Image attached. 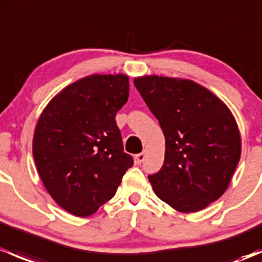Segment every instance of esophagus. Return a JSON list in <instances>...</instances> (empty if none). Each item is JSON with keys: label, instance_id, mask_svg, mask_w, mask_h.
<instances>
[{"label": "esophagus", "instance_id": "34e87169", "mask_svg": "<svg viewBox=\"0 0 262 262\" xmlns=\"http://www.w3.org/2000/svg\"><path fill=\"white\" fill-rule=\"evenodd\" d=\"M146 156H147L146 150H143V152H142V153H139V155H137V156H136V162H137V163H142L144 160H146Z\"/></svg>", "mask_w": 262, "mask_h": 262}]
</instances>
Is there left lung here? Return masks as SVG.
Instances as JSON below:
<instances>
[{"label": "left lung", "instance_id": "left-lung-1", "mask_svg": "<svg viewBox=\"0 0 262 262\" xmlns=\"http://www.w3.org/2000/svg\"><path fill=\"white\" fill-rule=\"evenodd\" d=\"M165 134L163 166L148 176L155 194L180 213L207 208L228 189L241 158L238 125L226 104L186 78H134Z\"/></svg>", "mask_w": 262, "mask_h": 262}]
</instances>
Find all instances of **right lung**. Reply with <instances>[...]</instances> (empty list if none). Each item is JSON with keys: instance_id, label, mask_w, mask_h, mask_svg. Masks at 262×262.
<instances>
[{"instance_id": "obj_1", "label": "right lung", "mask_w": 262, "mask_h": 262, "mask_svg": "<svg viewBox=\"0 0 262 262\" xmlns=\"http://www.w3.org/2000/svg\"><path fill=\"white\" fill-rule=\"evenodd\" d=\"M128 97V76L95 73L58 92L39 116L36 170L54 202L73 215L96 213L133 166L115 121Z\"/></svg>"}]
</instances>
